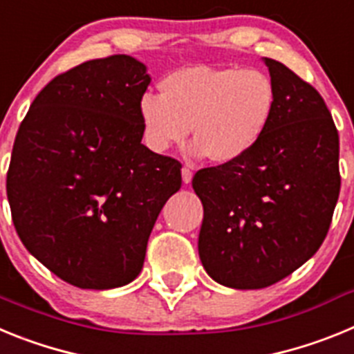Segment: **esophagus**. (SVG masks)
Returning a JSON list of instances; mask_svg holds the SVG:
<instances>
[{"label": "esophagus", "instance_id": "esophagus-1", "mask_svg": "<svg viewBox=\"0 0 354 354\" xmlns=\"http://www.w3.org/2000/svg\"><path fill=\"white\" fill-rule=\"evenodd\" d=\"M192 179H193V170H192V168L184 167L183 168V183L189 184V183H192Z\"/></svg>", "mask_w": 354, "mask_h": 354}]
</instances>
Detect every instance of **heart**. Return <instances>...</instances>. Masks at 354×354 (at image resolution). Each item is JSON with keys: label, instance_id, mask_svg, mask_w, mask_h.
<instances>
[{"label": "heart", "instance_id": "b5f03b06", "mask_svg": "<svg viewBox=\"0 0 354 354\" xmlns=\"http://www.w3.org/2000/svg\"><path fill=\"white\" fill-rule=\"evenodd\" d=\"M159 88L161 95L145 93L138 104L147 147L167 152L193 133V154L220 165L259 145L278 99L274 81L261 68L189 65L162 77Z\"/></svg>", "mask_w": 354, "mask_h": 354}]
</instances>
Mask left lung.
I'll list each match as a JSON object with an SVG mask.
<instances>
[{"label": "left lung", "instance_id": "1", "mask_svg": "<svg viewBox=\"0 0 354 354\" xmlns=\"http://www.w3.org/2000/svg\"><path fill=\"white\" fill-rule=\"evenodd\" d=\"M264 64L278 95L264 138L239 161L193 177L204 205L200 261L232 289L270 287L305 264L340 192L339 133L323 97L280 62Z\"/></svg>", "mask_w": 354, "mask_h": 354}]
</instances>
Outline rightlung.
<instances>
[{"label": "right lung", "instance_id": "obj_1", "mask_svg": "<svg viewBox=\"0 0 354 354\" xmlns=\"http://www.w3.org/2000/svg\"><path fill=\"white\" fill-rule=\"evenodd\" d=\"M150 83L133 56L90 60L49 81L15 136L6 174L12 220L28 252L80 289L133 282L180 162L142 143Z\"/></svg>", "mask_w": 354, "mask_h": 354}]
</instances>
